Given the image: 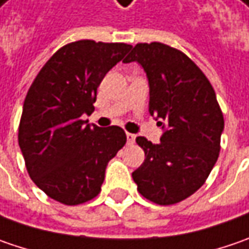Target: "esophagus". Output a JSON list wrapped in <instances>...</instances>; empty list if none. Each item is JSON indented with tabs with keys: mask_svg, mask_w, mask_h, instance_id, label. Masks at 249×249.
I'll return each mask as SVG.
<instances>
[{
	"mask_svg": "<svg viewBox=\"0 0 249 249\" xmlns=\"http://www.w3.org/2000/svg\"><path fill=\"white\" fill-rule=\"evenodd\" d=\"M135 138H136V135H134V134H129V132H126V142H128L129 145L135 142Z\"/></svg>",
	"mask_w": 249,
	"mask_h": 249,
	"instance_id": "34e87169",
	"label": "esophagus"
}]
</instances>
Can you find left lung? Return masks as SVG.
<instances>
[{"instance_id":"obj_1","label":"left lung","mask_w":249,"mask_h":249,"mask_svg":"<svg viewBox=\"0 0 249 249\" xmlns=\"http://www.w3.org/2000/svg\"><path fill=\"white\" fill-rule=\"evenodd\" d=\"M138 62L149 81V113L163 134L159 143H136L145 161L132 173L138 191L159 205H173L203 185L220 152L224 120L203 72L179 50L139 43L124 60Z\"/></svg>"}]
</instances>
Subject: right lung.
Returning a JSON list of instances; mask_svg holds the SVG:
<instances>
[{
    "label": "right lung",
    "instance_id": "add662e5",
    "mask_svg": "<svg viewBox=\"0 0 249 249\" xmlns=\"http://www.w3.org/2000/svg\"><path fill=\"white\" fill-rule=\"evenodd\" d=\"M129 50L125 43L73 41L32 83L18 141L30 178L54 200L79 205L93 199L108 161L125 145L123 128H100L81 117L93 113L99 85Z\"/></svg>",
    "mask_w": 249,
    "mask_h": 249
}]
</instances>
